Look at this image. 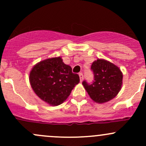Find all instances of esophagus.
<instances>
[{
    "mask_svg": "<svg viewBox=\"0 0 146 146\" xmlns=\"http://www.w3.org/2000/svg\"><path fill=\"white\" fill-rule=\"evenodd\" d=\"M79 77H80V82H82L83 80V74L82 73H79Z\"/></svg>",
    "mask_w": 146,
    "mask_h": 146,
    "instance_id": "34e87169",
    "label": "esophagus"
}]
</instances>
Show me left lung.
Listing matches in <instances>:
<instances>
[{"label": "left lung", "instance_id": "obj_1", "mask_svg": "<svg viewBox=\"0 0 146 146\" xmlns=\"http://www.w3.org/2000/svg\"><path fill=\"white\" fill-rule=\"evenodd\" d=\"M91 70L94 81L89 85L82 82L84 88L94 102L99 104L114 99L121 90L123 73L118 66L105 59H97L92 63Z\"/></svg>", "mask_w": 146, "mask_h": 146}]
</instances>
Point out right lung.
<instances>
[{
    "label": "right lung",
    "mask_w": 146,
    "mask_h": 146,
    "mask_svg": "<svg viewBox=\"0 0 146 146\" xmlns=\"http://www.w3.org/2000/svg\"><path fill=\"white\" fill-rule=\"evenodd\" d=\"M29 80L35 93L42 100L51 106H58L68 98L80 78L59 56L46 58L35 65Z\"/></svg>",
    "instance_id": "right-lung-1"
}]
</instances>
